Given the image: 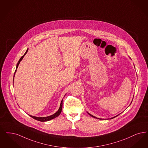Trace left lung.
<instances>
[{
    "mask_svg": "<svg viewBox=\"0 0 148 148\" xmlns=\"http://www.w3.org/2000/svg\"><path fill=\"white\" fill-rule=\"evenodd\" d=\"M132 102H131V103H132ZM88 114H89V115H90V116H91V117H94V118H97V119H102V118H97V117H95V116H92V114H90V113H89L88 112ZM118 115H119V114H118V115H117V116H114V117H112V118H108V119H112V118H115V117H117V116H118Z\"/></svg>",
    "mask_w": 148,
    "mask_h": 148,
    "instance_id": "left-lung-1",
    "label": "left lung"
}]
</instances>
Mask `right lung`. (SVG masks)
<instances>
[{
    "label": "right lung",
    "instance_id": "1",
    "mask_svg": "<svg viewBox=\"0 0 148 148\" xmlns=\"http://www.w3.org/2000/svg\"><path fill=\"white\" fill-rule=\"evenodd\" d=\"M28 49H27V50H26V52L25 53L24 55L20 58V60H18V64H17V65H16V70H15V73H14V77H15V73L16 72V71H17V68H18V64H20V62L22 60V59H23V58L24 57V56H25V55L27 53V51H28ZM13 82H14V79H13ZM62 106H63V99H62V100L61 101V102H60V107H59V109H58V110L55 113H54L52 115H51V116H47V117H36V116H31V115H29L30 117H31L32 118H34V119H35L36 120H37V121H41V122H46V121H50V120H51V119H54V118H56L57 117H58V116H59V114H60V113L62 112Z\"/></svg>",
    "mask_w": 148,
    "mask_h": 148
}]
</instances>
